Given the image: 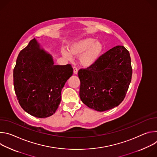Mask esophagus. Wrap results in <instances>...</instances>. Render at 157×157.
I'll list each match as a JSON object with an SVG mask.
<instances>
[{"mask_svg":"<svg viewBox=\"0 0 157 157\" xmlns=\"http://www.w3.org/2000/svg\"><path fill=\"white\" fill-rule=\"evenodd\" d=\"M78 68H76V66H74V67H73V72H74V73H75V75H77V74H78Z\"/></svg>","mask_w":157,"mask_h":157,"instance_id":"obj_1","label":"esophagus"}]
</instances>
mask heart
<instances>
[{
  "label": "heart",
  "instance_id": "b5f03b06",
  "mask_svg": "<svg viewBox=\"0 0 157 157\" xmlns=\"http://www.w3.org/2000/svg\"><path fill=\"white\" fill-rule=\"evenodd\" d=\"M102 51V44L93 38H84L74 42L69 47V52H63V55L67 59L71 56H79L81 66L87 68L93 65L100 57Z\"/></svg>",
  "mask_w": 157,
  "mask_h": 157
}]
</instances>
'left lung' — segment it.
<instances>
[{
    "instance_id": "8db88e82",
    "label": "left lung",
    "mask_w": 157,
    "mask_h": 157,
    "mask_svg": "<svg viewBox=\"0 0 157 157\" xmlns=\"http://www.w3.org/2000/svg\"><path fill=\"white\" fill-rule=\"evenodd\" d=\"M132 75L128 51L119 45L111 48L93 65L79 70L81 100L100 112L117 107L125 97Z\"/></svg>"
}]
</instances>
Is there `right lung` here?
Returning <instances> with one entry per match:
<instances>
[{
    "mask_svg": "<svg viewBox=\"0 0 157 157\" xmlns=\"http://www.w3.org/2000/svg\"><path fill=\"white\" fill-rule=\"evenodd\" d=\"M71 64L54 65L52 56L34 38L19 53L13 69V86L18 102L38 118L52 116L61 102V90L73 75Z\"/></svg>",
    "mask_w": 157,
    "mask_h": 157,
    "instance_id": "obj_1",
    "label": "right lung"
}]
</instances>
